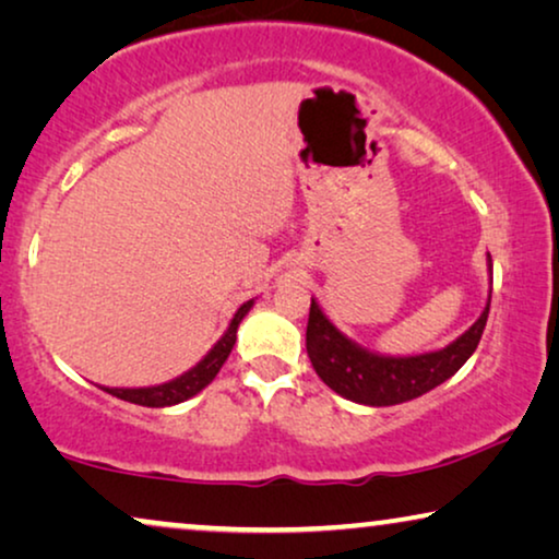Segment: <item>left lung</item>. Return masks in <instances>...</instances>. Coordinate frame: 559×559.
Here are the masks:
<instances>
[{
  "instance_id": "left-lung-1",
  "label": "left lung",
  "mask_w": 559,
  "mask_h": 559,
  "mask_svg": "<svg viewBox=\"0 0 559 559\" xmlns=\"http://www.w3.org/2000/svg\"><path fill=\"white\" fill-rule=\"evenodd\" d=\"M488 310H491V295H488L486 310L480 312L476 323L450 346L423 356L394 358L377 356L356 346L312 300L305 346H308L312 369L335 394L346 396L350 402L369 404V407H392V404L409 402L440 386L468 361L484 335Z\"/></svg>"
}]
</instances>
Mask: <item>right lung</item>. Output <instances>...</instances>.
<instances>
[{
    "mask_svg": "<svg viewBox=\"0 0 559 559\" xmlns=\"http://www.w3.org/2000/svg\"><path fill=\"white\" fill-rule=\"evenodd\" d=\"M251 305L254 300L243 302L239 310H236V316L231 320V325H228V331L221 335V341L216 343L209 350V356L203 358L201 364L193 366V369L182 373V377L167 381V384H159V386H144V389H104V392H109L114 396H119V400L124 402H132V404H142V407H170V404H178V402H186L190 396L201 392L211 384L213 379H216V373L221 371V366L231 354L234 343H236V328L243 320V316L251 310Z\"/></svg>",
    "mask_w": 559,
    "mask_h": 559,
    "instance_id": "right-lung-1",
    "label": "right lung"
}]
</instances>
